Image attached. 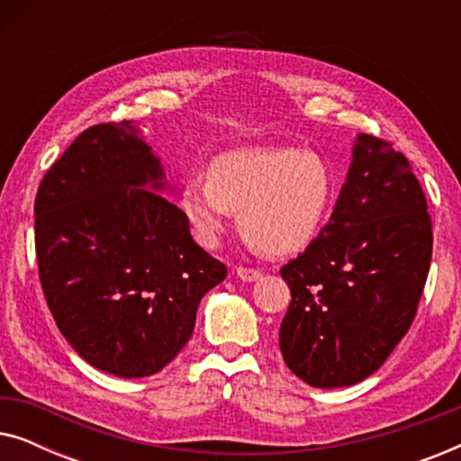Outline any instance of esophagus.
Segmentation results:
<instances>
[{
    "mask_svg": "<svg viewBox=\"0 0 461 461\" xmlns=\"http://www.w3.org/2000/svg\"><path fill=\"white\" fill-rule=\"evenodd\" d=\"M237 276L241 281H248V283H251V281H258L262 276V270H258V268H249V267H239L237 268Z\"/></svg>",
    "mask_w": 461,
    "mask_h": 461,
    "instance_id": "34e87169",
    "label": "esophagus"
}]
</instances>
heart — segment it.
I'll list each match as a JSON object with an SVG mask.
<instances>
[{
  "label": "heart",
  "instance_id": "1",
  "mask_svg": "<svg viewBox=\"0 0 461 461\" xmlns=\"http://www.w3.org/2000/svg\"><path fill=\"white\" fill-rule=\"evenodd\" d=\"M336 194L323 157L289 147L237 149L218 155L205 176L182 185L180 207L193 237L207 249L220 245L239 210L249 248L283 256L312 241Z\"/></svg>",
  "mask_w": 461,
  "mask_h": 461
}]
</instances>
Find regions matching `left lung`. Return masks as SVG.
<instances>
[{
    "mask_svg": "<svg viewBox=\"0 0 461 461\" xmlns=\"http://www.w3.org/2000/svg\"><path fill=\"white\" fill-rule=\"evenodd\" d=\"M407 157L358 134L330 222L281 268L292 302L283 361L314 388L365 380L411 327L432 258V220Z\"/></svg>",
    "mask_w": 461,
    "mask_h": 461,
    "instance_id": "8db88e82",
    "label": "left lung"
}]
</instances>
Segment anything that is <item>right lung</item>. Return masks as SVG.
Returning <instances> with one entry per match:
<instances>
[{"instance_id":"add662e5","label":"right lung","mask_w":461,"mask_h":461,"mask_svg":"<svg viewBox=\"0 0 461 461\" xmlns=\"http://www.w3.org/2000/svg\"><path fill=\"white\" fill-rule=\"evenodd\" d=\"M131 122L81 131L35 197V254L48 308L92 367L161 371L191 339L226 267L161 194V163Z\"/></svg>"}]
</instances>
